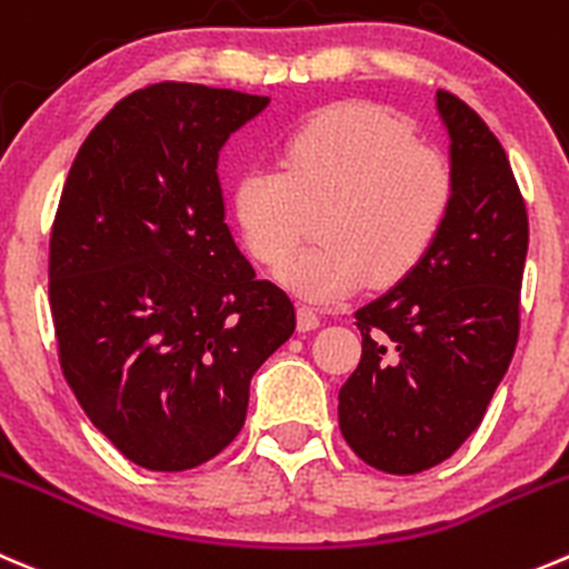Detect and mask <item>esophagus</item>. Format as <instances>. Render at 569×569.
I'll use <instances>...</instances> for the list:
<instances>
[{
  "label": "esophagus",
  "instance_id": "esophagus-1",
  "mask_svg": "<svg viewBox=\"0 0 569 569\" xmlns=\"http://www.w3.org/2000/svg\"><path fill=\"white\" fill-rule=\"evenodd\" d=\"M319 322H322V317H319V313L313 311V308H308V306L297 308V328H300V330L319 328Z\"/></svg>",
  "mask_w": 569,
  "mask_h": 569
}]
</instances>
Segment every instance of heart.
<instances>
[{
  "label": "heart",
  "instance_id": "b5f03b06",
  "mask_svg": "<svg viewBox=\"0 0 569 569\" xmlns=\"http://www.w3.org/2000/svg\"><path fill=\"white\" fill-rule=\"evenodd\" d=\"M456 194L448 158L413 141L406 121L367 102H341L283 141L280 169L236 180L233 211L247 250L280 263L317 211V244L295 252L280 280L308 300L400 283L442 236Z\"/></svg>",
  "mask_w": 569,
  "mask_h": 569
}]
</instances>
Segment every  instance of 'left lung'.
<instances>
[{
    "label": "left lung",
    "mask_w": 569,
    "mask_h": 569,
    "mask_svg": "<svg viewBox=\"0 0 569 569\" xmlns=\"http://www.w3.org/2000/svg\"><path fill=\"white\" fill-rule=\"evenodd\" d=\"M437 108L453 208L428 258L356 311L361 361L339 391L341 437L391 476L431 470L465 445L520 336L526 200L487 121L450 91Z\"/></svg>",
    "instance_id": "left-lung-1"
}]
</instances>
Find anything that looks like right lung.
<instances>
[{"instance_id":"add662e5","label":"right lung","mask_w":569,"mask_h":569,"mask_svg":"<svg viewBox=\"0 0 569 569\" xmlns=\"http://www.w3.org/2000/svg\"><path fill=\"white\" fill-rule=\"evenodd\" d=\"M269 97L156 82L113 104L49 239L60 369L132 465L183 472L241 431L256 369L295 333L289 295L236 247L217 163Z\"/></svg>"}]
</instances>
